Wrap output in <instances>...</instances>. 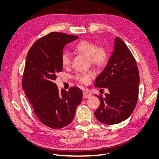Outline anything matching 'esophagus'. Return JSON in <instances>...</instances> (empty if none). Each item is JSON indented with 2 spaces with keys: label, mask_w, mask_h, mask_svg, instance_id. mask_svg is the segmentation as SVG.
Instances as JSON below:
<instances>
[{
  "label": "esophagus",
  "mask_w": 159,
  "mask_h": 159,
  "mask_svg": "<svg viewBox=\"0 0 159 159\" xmlns=\"http://www.w3.org/2000/svg\"><path fill=\"white\" fill-rule=\"evenodd\" d=\"M91 97V94L89 93L87 91H84L83 93V97L84 98H89Z\"/></svg>",
  "instance_id": "obj_1"
}]
</instances>
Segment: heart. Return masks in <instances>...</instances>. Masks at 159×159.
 Returning a JSON list of instances; mask_svg holds the SVG:
<instances>
[{"mask_svg":"<svg viewBox=\"0 0 159 159\" xmlns=\"http://www.w3.org/2000/svg\"><path fill=\"white\" fill-rule=\"evenodd\" d=\"M75 52L87 56L90 62L97 67H102L106 65L109 59V53L107 48L104 46H97V44L89 40H82L74 48ZM62 65L65 68H69L72 65V57L68 52H63L61 56ZM93 71L78 73L75 79L83 84H88L94 77Z\"/></svg>","mask_w":159,"mask_h":159,"instance_id":"b5f03b06","label":"heart"}]
</instances>
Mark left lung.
<instances>
[{"label":"left lung","instance_id":"8db88e82","mask_svg":"<svg viewBox=\"0 0 159 159\" xmlns=\"http://www.w3.org/2000/svg\"><path fill=\"white\" fill-rule=\"evenodd\" d=\"M107 65L95 80L96 87L107 88L109 93L96 95L100 100L94 116L106 125L117 124L134 111L139 94V76L136 61L126 43L116 37Z\"/></svg>","mask_w":159,"mask_h":159}]
</instances>
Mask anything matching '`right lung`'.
<instances>
[{"instance_id":"right-lung-1","label":"right lung","mask_w":159,"mask_h":159,"mask_svg":"<svg viewBox=\"0 0 159 159\" xmlns=\"http://www.w3.org/2000/svg\"><path fill=\"white\" fill-rule=\"evenodd\" d=\"M78 36L50 33L35 42L29 49L22 78V87L40 121L57 129L70 123L83 93L77 87L59 91L53 82L62 72L61 56L66 43Z\"/></svg>"}]
</instances>
